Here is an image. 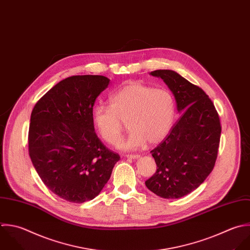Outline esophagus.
Instances as JSON below:
<instances>
[{"instance_id":"34e87169","label":"esophagus","mask_w":250,"mask_h":250,"mask_svg":"<svg viewBox=\"0 0 250 250\" xmlns=\"http://www.w3.org/2000/svg\"><path fill=\"white\" fill-rule=\"evenodd\" d=\"M125 157L129 158V159H138L140 157V155H138V154H126Z\"/></svg>"}]
</instances>
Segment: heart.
Wrapping results in <instances>:
<instances>
[{"instance_id": "b5f03b06", "label": "heart", "mask_w": 250, "mask_h": 250, "mask_svg": "<svg viewBox=\"0 0 250 250\" xmlns=\"http://www.w3.org/2000/svg\"><path fill=\"white\" fill-rule=\"evenodd\" d=\"M174 114V99L167 89L134 83L114 93L110 106H95L93 123L100 137L110 145L118 144L126 123L130 132L120 147L133 150L146 141L161 142L170 130Z\"/></svg>"}]
</instances>
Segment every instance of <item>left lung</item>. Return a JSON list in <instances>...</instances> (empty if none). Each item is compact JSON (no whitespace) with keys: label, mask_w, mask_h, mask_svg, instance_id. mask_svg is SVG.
I'll use <instances>...</instances> for the list:
<instances>
[{"label":"left lung","mask_w":250,"mask_h":250,"mask_svg":"<svg viewBox=\"0 0 250 250\" xmlns=\"http://www.w3.org/2000/svg\"><path fill=\"white\" fill-rule=\"evenodd\" d=\"M151 75L168 85L182 115L151 151L157 170L145 184L161 198L179 199L196 190L212 171L220 143V119L200 86L171 70H156Z\"/></svg>","instance_id":"8db88e82"}]
</instances>
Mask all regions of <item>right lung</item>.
<instances>
[{"instance_id": "right-lung-1", "label": "right lung", "mask_w": 250, "mask_h": 250, "mask_svg": "<svg viewBox=\"0 0 250 250\" xmlns=\"http://www.w3.org/2000/svg\"><path fill=\"white\" fill-rule=\"evenodd\" d=\"M109 82L99 75L66 78L33 108L30 159L43 184L67 202L94 199L121 159L101 142L93 125V105Z\"/></svg>"}]
</instances>
